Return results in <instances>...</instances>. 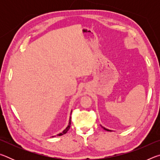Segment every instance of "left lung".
Here are the masks:
<instances>
[{
    "instance_id": "obj_1",
    "label": "left lung",
    "mask_w": 160,
    "mask_h": 160,
    "mask_svg": "<svg viewBox=\"0 0 160 160\" xmlns=\"http://www.w3.org/2000/svg\"><path fill=\"white\" fill-rule=\"evenodd\" d=\"M102 128H104V130H105V131H111V130H109V129H107V128H104V127H103V126H102Z\"/></svg>"
}]
</instances>
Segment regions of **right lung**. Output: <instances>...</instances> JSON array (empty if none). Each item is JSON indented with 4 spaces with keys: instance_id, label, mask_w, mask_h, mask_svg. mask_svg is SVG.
<instances>
[{
    "instance_id": "obj_1",
    "label": "right lung",
    "mask_w": 160,
    "mask_h": 160,
    "mask_svg": "<svg viewBox=\"0 0 160 160\" xmlns=\"http://www.w3.org/2000/svg\"><path fill=\"white\" fill-rule=\"evenodd\" d=\"M70 113H72V111H71V112ZM70 124H71V117H70V119H69V123H68V126L66 127V129L65 130H63V131H62L61 133H58V135H57V136H61V135H64V134H66V132L68 131V130L70 129ZM56 135H54V136H52V138H53V137H55Z\"/></svg>"
}]
</instances>
